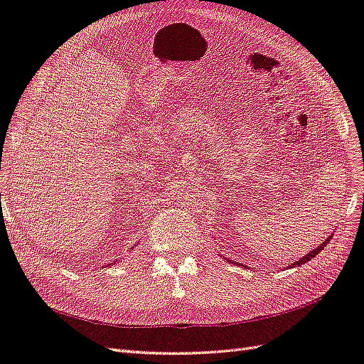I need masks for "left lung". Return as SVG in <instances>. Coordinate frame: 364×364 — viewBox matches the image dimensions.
Wrapping results in <instances>:
<instances>
[{
    "mask_svg": "<svg viewBox=\"0 0 364 364\" xmlns=\"http://www.w3.org/2000/svg\"><path fill=\"white\" fill-rule=\"evenodd\" d=\"M328 243H329V238H326V240L323 241V243H322L321 246H317V247H316V249H314L313 252H310V253H308V255L302 257V258H301L299 261H297V262H293V266H294V267H296V266H301V264H305L306 261H310V259H311V258H314V257L317 255V253H318V252H321V250H322V249H323V247H325V246H326Z\"/></svg>",
    "mask_w": 364,
    "mask_h": 364,
    "instance_id": "8db88e82",
    "label": "left lung"
}]
</instances>
